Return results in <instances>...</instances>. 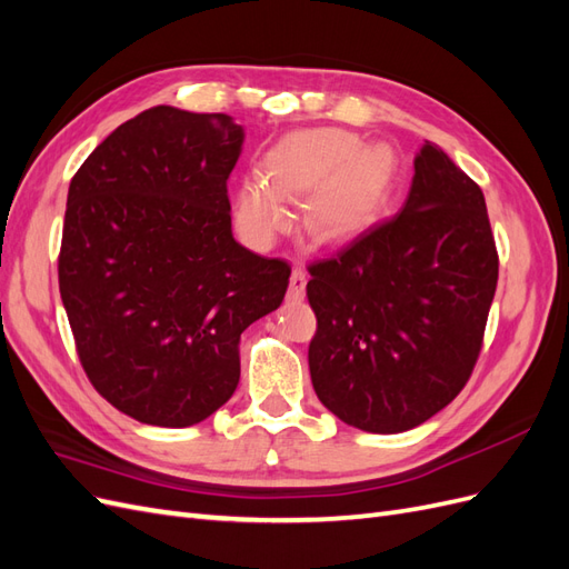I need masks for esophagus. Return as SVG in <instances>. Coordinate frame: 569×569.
<instances>
[{"label": "esophagus", "mask_w": 569, "mask_h": 569, "mask_svg": "<svg viewBox=\"0 0 569 569\" xmlns=\"http://www.w3.org/2000/svg\"><path fill=\"white\" fill-rule=\"evenodd\" d=\"M306 272L301 268H295L291 270V278H289V297L295 301H301L303 295H306Z\"/></svg>", "instance_id": "obj_1"}]
</instances>
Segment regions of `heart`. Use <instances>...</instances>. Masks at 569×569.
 <instances>
[{
  "label": "heart",
  "instance_id": "1",
  "mask_svg": "<svg viewBox=\"0 0 569 569\" xmlns=\"http://www.w3.org/2000/svg\"><path fill=\"white\" fill-rule=\"evenodd\" d=\"M399 161L385 142L363 144L341 128L284 134L263 157V178H244L234 194L242 232L268 244L289 226L287 201H301L313 242L343 244L363 234L391 199Z\"/></svg>",
  "mask_w": 569,
  "mask_h": 569
}]
</instances>
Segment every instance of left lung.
<instances>
[{
    "mask_svg": "<svg viewBox=\"0 0 569 569\" xmlns=\"http://www.w3.org/2000/svg\"><path fill=\"white\" fill-rule=\"evenodd\" d=\"M308 347L322 406L351 427L399 435L449 406L472 368L498 282L479 184L425 142L399 216L311 268Z\"/></svg>",
    "mask_w": 569,
    "mask_h": 569,
    "instance_id": "1",
    "label": "left lung"
}]
</instances>
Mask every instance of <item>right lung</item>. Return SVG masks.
<instances>
[{"label":"right lung","mask_w":569,"mask_h":569,"mask_svg":"<svg viewBox=\"0 0 569 569\" xmlns=\"http://www.w3.org/2000/svg\"><path fill=\"white\" fill-rule=\"evenodd\" d=\"M244 128L153 107L118 126L68 187L59 291L92 387L137 422L189 427L239 382V335L280 308L289 266L232 237Z\"/></svg>","instance_id":"obj_1"}]
</instances>
